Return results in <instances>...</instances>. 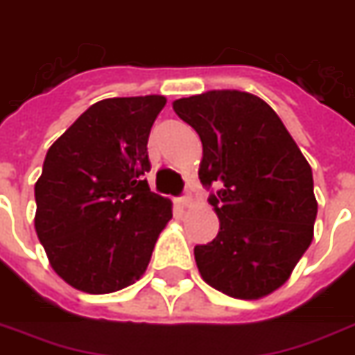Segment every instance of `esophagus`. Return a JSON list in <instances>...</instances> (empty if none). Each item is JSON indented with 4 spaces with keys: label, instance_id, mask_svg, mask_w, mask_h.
Listing matches in <instances>:
<instances>
[{
    "label": "esophagus",
    "instance_id": "34e87169",
    "mask_svg": "<svg viewBox=\"0 0 355 355\" xmlns=\"http://www.w3.org/2000/svg\"><path fill=\"white\" fill-rule=\"evenodd\" d=\"M178 202H180L181 207H191L193 206V196L191 194H183Z\"/></svg>",
    "mask_w": 355,
    "mask_h": 355
}]
</instances>
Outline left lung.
<instances>
[{"instance_id": "left-lung-1", "label": "left lung", "mask_w": 355, "mask_h": 355, "mask_svg": "<svg viewBox=\"0 0 355 355\" xmlns=\"http://www.w3.org/2000/svg\"><path fill=\"white\" fill-rule=\"evenodd\" d=\"M174 112L198 132V178L215 187L217 238L194 247L202 279L238 300L275 292L314 236L318 204L313 170L275 110L236 89L174 101Z\"/></svg>"}]
</instances>
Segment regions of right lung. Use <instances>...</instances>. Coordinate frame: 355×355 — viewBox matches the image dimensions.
I'll use <instances>...</instances> for the list:
<instances>
[{
	"label": "right lung",
	"mask_w": 355,
	"mask_h": 355,
	"mask_svg": "<svg viewBox=\"0 0 355 355\" xmlns=\"http://www.w3.org/2000/svg\"><path fill=\"white\" fill-rule=\"evenodd\" d=\"M162 95L87 108L48 149L35 183V230L50 266L73 288L110 294L137 282L172 202L151 193L148 138Z\"/></svg>",
	"instance_id": "add662e5"
}]
</instances>
